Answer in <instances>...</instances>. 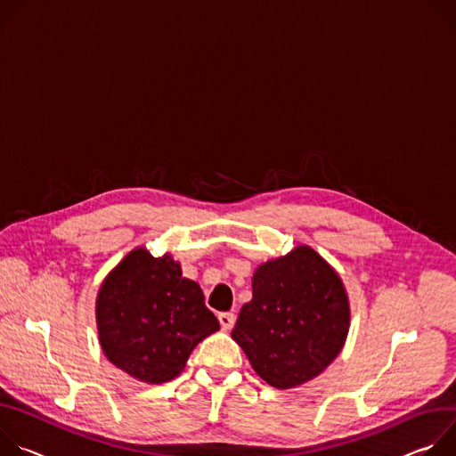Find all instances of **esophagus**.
Segmentation results:
<instances>
[{
    "label": "esophagus",
    "mask_w": 456,
    "mask_h": 456,
    "mask_svg": "<svg viewBox=\"0 0 456 456\" xmlns=\"http://www.w3.org/2000/svg\"><path fill=\"white\" fill-rule=\"evenodd\" d=\"M219 322L223 326V330H232L233 324H235V315L230 314V312H224V314H219Z\"/></svg>",
    "instance_id": "obj_1"
}]
</instances>
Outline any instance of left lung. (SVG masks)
<instances>
[{
	"label": "left lung",
	"mask_w": 456,
	"mask_h": 456,
	"mask_svg": "<svg viewBox=\"0 0 456 456\" xmlns=\"http://www.w3.org/2000/svg\"><path fill=\"white\" fill-rule=\"evenodd\" d=\"M349 321L340 275L312 246L297 244L256 268L251 300L240 308L232 338L265 382L291 389L338 357Z\"/></svg>",
	"instance_id": "8db88e82"
}]
</instances>
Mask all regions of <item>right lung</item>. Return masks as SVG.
I'll return each instance as SVG.
<instances>
[{
	"label": "right lung",
	"mask_w": 456,
	"mask_h": 456,
	"mask_svg": "<svg viewBox=\"0 0 456 456\" xmlns=\"http://www.w3.org/2000/svg\"><path fill=\"white\" fill-rule=\"evenodd\" d=\"M101 349L121 371L146 384L175 379L193 347L219 330L195 281L170 254L142 246L116 265L95 297Z\"/></svg>",
	"instance_id": "add662e5"
}]
</instances>
